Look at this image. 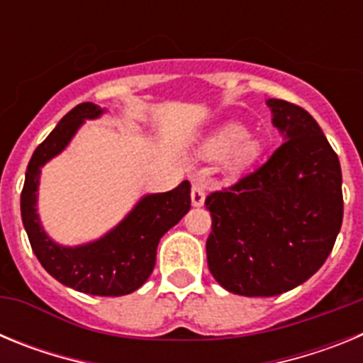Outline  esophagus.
Segmentation results:
<instances>
[{
    "label": "esophagus",
    "instance_id": "34e87169",
    "mask_svg": "<svg viewBox=\"0 0 363 363\" xmlns=\"http://www.w3.org/2000/svg\"><path fill=\"white\" fill-rule=\"evenodd\" d=\"M191 198H192V205H194V207H201L205 201V189L201 187L200 184H194L192 185Z\"/></svg>",
    "mask_w": 363,
    "mask_h": 363
}]
</instances>
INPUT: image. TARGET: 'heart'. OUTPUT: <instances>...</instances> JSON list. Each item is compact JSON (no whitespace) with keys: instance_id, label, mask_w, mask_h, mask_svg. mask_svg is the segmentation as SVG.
Wrapping results in <instances>:
<instances>
[{"instance_id":"heart-1","label":"heart","mask_w":363,"mask_h":363,"mask_svg":"<svg viewBox=\"0 0 363 363\" xmlns=\"http://www.w3.org/2000/svg\"><path fill=\"white\" fill-rule=\"evenodd\" d=\"M201 154L211 160L225 158L227 171L240 172L258 158L259 143L255 138L247 136V130L242 125L229 123L205 140Z\"/></svg>"}]
</instances>
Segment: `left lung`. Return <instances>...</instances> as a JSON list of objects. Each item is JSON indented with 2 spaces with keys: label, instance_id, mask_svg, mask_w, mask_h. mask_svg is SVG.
Instances as JSON below:
<instances>
[{
  "label": "left lung",
  "instance_id": "8db88e82",
  "mask_svg": "<svg viewBox=\"0 0 363 363\" xmlns=\"http://www.w3.org/2000/svg\"><path fill=\"white\" fill-rule=\"evenodd\" d=\"M267 105L285 142L256 171L205 198L209 271L242 296H277L309 280L344 218L342 169L320 125L289 101Z\"/></svg>",
  "mask_w": 363,
  "mask_h": 363
}]
</instances>
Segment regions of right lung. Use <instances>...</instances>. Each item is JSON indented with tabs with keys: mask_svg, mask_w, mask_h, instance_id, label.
<instances>
[{
	"mask_svg": "<svg viewBox=\"0 0 363 363\" xmlns=\"http://www.w3.org/2000/svg\"><path fill=\"white\" fill-rule=\"evenodd\" d=\"M101 112L91 101L76 105L38 145L25 172L21 220L32 251L50 277L79 293L123 296L145 284L156 264L160 238L191 209V184L185 179L172 191L145 196L116 229L98 242L74 249L54 243L41 229L36 214L41 167L65 149L83 120L98 118Z\"/></svg>",
	"mask_w": 363,
	"mask_h": 363,
	"instance_id": "1",
	"label": "right lung"
}]
</instances>
